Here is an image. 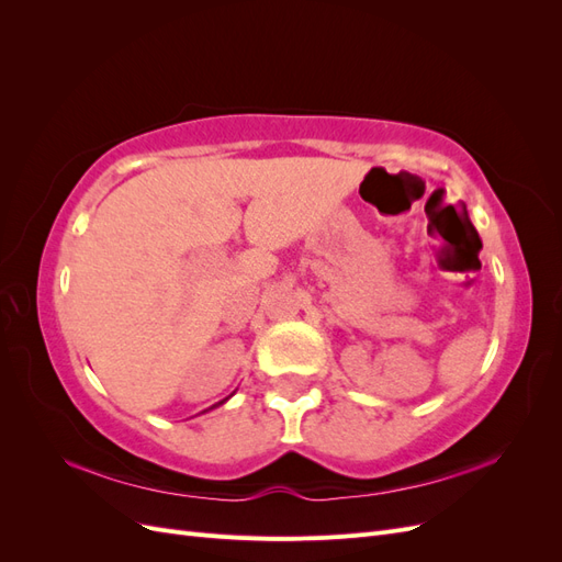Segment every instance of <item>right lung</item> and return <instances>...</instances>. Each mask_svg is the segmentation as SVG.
Returning <instances> with one entry per match:
<instances>
[{"mask_svg":"<svg viewBox=\"0 0 562 562\" xmlns=\"http://www.w3.org/2000/svg\"><path fill=\"white\" fill-rule=\"evenodd\" d=\"M220 403H223V401H220ZM220 403H217V405H220Z\"/></svg>","mask_w":562,"mask_h":562,"instance_id":"obj_1","label":"right lung"}]
</instances>
